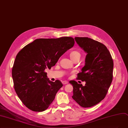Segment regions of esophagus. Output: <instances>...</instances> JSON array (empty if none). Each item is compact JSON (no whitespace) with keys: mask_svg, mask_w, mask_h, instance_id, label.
<instances>
[{"mask_svg":"<svg viewBox=\"0 0 128 128\" xmlns=\"http://www.w3.org/2000/svg\"><path fill=\"white\" fill-rule=\"evenodd\" d=\"M62 83H63V85L66 84H68V81H63L62 82Z\"/></svg>","mask_w":128,"mask_h":128,"instance_id":"34e87169","label":"esophagus"}]
</instances>
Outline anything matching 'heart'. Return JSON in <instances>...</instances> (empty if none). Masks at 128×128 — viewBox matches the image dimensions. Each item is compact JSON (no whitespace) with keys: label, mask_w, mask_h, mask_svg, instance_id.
Masks as SVG:
<instances>
[{"label":"heart","mask_w":128,"mask_h":128,"mask_svg":"<svg viewBox=\"0 0 128 128\" xmlns=\"http://www.w3.org/2000/svg\"><path fill=\"white\" fill-rule=\"evenodd\" d=\"M80 56V54L78 52L76 51V50H73L72 52H71L70 54V58H71L73 60L74 58H75L78 56Z\"/></svg>","instance_id":"obj_1"}]
</instances>
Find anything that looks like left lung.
Instances as JSON below:
<instances>
[{
	"label": "left lung",
	"mask_w": 128,
	"mask_h": 128,
	"mask_svg": "<svg viewBox=\"0 0 128 128\" xmlns=\"http://www.w3.org/2000/svg\"><path fill=\"white\" fill-rule=\"evenodd\" d=\"M78 45L87 53L86 65L78 74V80L86 81L85 86L75 81L72 98L83 108L97 104L106 97L113 78V61L107 47L88 37H75Z\"/></svg>",
	"instance_id": "1"
}]
</instances>
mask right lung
I'll use <instances>...</instances> for the list:
<instances>
[{
	"mask_svg": "<svg viewBox=\"0 0 128 128\" xmlns=\"http://www.w3.org/2000/svg\"><path fill=\"white\" fill-rule=\"evenodd\" d=\"M74 43L71 37L36 39L18 52L12 72L14 86L29 109L44 111L53 101L63 84L59 80L50 81L45 70L54 66Z\"/></svg>",
	"mask_w": 128,
	"mask_h": 128,
	"instance_id": "obj_1",
	"label": "right lung"
}]
</instances>
